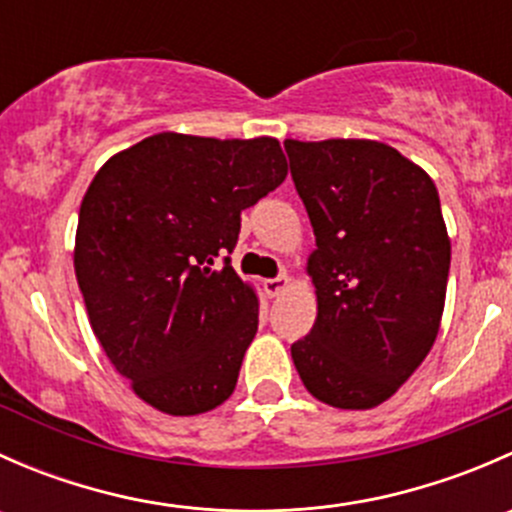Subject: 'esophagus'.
<instances>
[{
	"label": "esophagus",
	"instance_id": "obj_1",
	"mask_svg": "<svg viewBox=\"0 0 512 512\" xmlns=\"http://www.w3.org/2000/svg\"><path fill=\"white\" fill-rule=\"evenodd\" d=\"M265 294L267 297H277L280 292H285L289 287V277L287 275H280V277H272V280H265Z\"/></svg>",
	"mask_w": 512,
	"mask_h": 512
}]
</instances>
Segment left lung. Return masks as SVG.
Segmentation results:
<instances>
[{
	"label": "left lung",
	"instance_id": "1",
	"mask_svg": "<svg viewBox=\"0 0 512 512\" xmlns=\"http://www.w3.org/2000/svg\"><path fill=\"white\" fill-rule=\"evenodd\" d=\"M285 151L317 240L307 260L317 319L292 361L314 399L374 409L421 366L441 327L451 240L438 190L379 141L287 138Z\"/></svg>",
	"mask_w": 512,
	"mask_h": 512
}]
</instances>
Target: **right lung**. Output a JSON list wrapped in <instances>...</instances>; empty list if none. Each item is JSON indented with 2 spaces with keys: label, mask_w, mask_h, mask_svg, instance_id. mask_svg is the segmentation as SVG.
Listing matches in <instances>:
<instances>
[{
  "label": "right lung",
  "mask_w": 512,
  "mask_h": 512,
  "mask_svg": "<svg viewBox=\"0 0 512 512\" xmlns=\"http://www.w3.org/2000/svg\"><path fill=\"white\" fill-rule=\"evenodd\" d=\"M287 178L270 136L156 133L116 153L79 210L74 270L91 329L138 399L170 416L213 411L255 339L252 285L215 260L240 213Z\"/></svg>",
  "instance_id": "1"
}]
</instances>
